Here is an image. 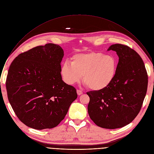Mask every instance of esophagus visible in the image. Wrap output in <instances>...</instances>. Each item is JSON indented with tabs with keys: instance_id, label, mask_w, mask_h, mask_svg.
<instances>
[{
	"instance_id": "esophagus-1",
	"label": "esophagus",
	"mask_w": 154,
	"mask_h": 154,
	"mask_svg": "<svg viewBox=\"0 0 154 154\" xmlns=\"http://www.w3.org/2000/svg\"><path fill=\"white\" fill-rule=\"evenodd\" d=\"M77 94H78L79 96H80V95H81V94H83V92H82V91H81V90H77Z\"/></svg>"
}]
</instances>
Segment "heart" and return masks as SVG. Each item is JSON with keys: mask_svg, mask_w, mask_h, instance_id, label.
Here are the masks:
<instances>
[{"mask_svg": "<svg viewBox=\"0 0 154 154\" xmlns=\"http://www.w3.org/2000/svg\"><path fill=\"white\" fill-rule=\"evenodd\" d=\"M118 61L111 55L100 52L77 54L71 63L65 61L61 65L60 74L63 80L72 85L83 76V83L91 90L99 91L108 87L114 80L118 69Z\"/></svg>", "mask_w": 154, "mask_h": 154, "instance_id": "1", "label": "heart"}]
</instances>
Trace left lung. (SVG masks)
<instances>
[{"label":"left lung","instance_id":"left-lung-1","mask_svg":"<svg viewBox=\"0 0 154 154\" xmlns=\"http://www.w3.org/2000/svg\"><path fill=\"white\" fill-rule=\"evenodd\" d=\"M119 57L115 77L99 91H91L88 112L99 127L115 129L132 121L139 113L146 94L148 76L140 55L130 47L115 44L108 51Z\"/></svg>","mask_w":154,"mask_h":154}]
</instances>
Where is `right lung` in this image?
Instances as JSON below:
<instances>
[{
  "mask_svg": "<svg viewBox=\"0 0 154 154\" xmlns=\"http://www.w3.org/2000/svg\"><path fill=\"white\" fill-rule=\"evenodd\" d=\"M63 49L52 43L21 53L6 80L10 103L19 119L36 130L57 126L77 99L76 89L62 80Z\"/></svg>",
  "mask_w": 154,
  "mask_h": 154,
  "instance_id": "add662e5",
  "label": "right lung"
}]
</instances>
